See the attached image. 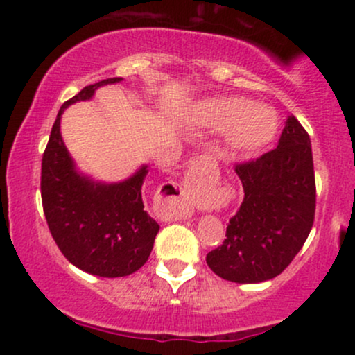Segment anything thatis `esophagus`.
Wrapping results in <instances>:
<instances>
[{"label":"esophagus","mask_w":355,"mask_h":355,"mask_svg":"<svg viewBox=\"0 0 355 355\" xmlns=\"http://www.w3.org/2000/svg\"><path fill=\"white\" fill-rule=\"evenodd\" d=\"M187 191H189V187H187V185H182V187H180V193H182V195H185Z\"/></svg>","instance_id":"1"}]
</instances>
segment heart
Masks as SVG:
<instances>
[{"instance_id":"heart-1","label":"heart","mask_w":355,"mask_h":355,"mask_svg":"<svg viewBox=\"0 0 355 355\" xmlns=\"http://www.w3.org/2000/svg\"><path fill=\"white\" fill-rule=\"evenodd\" d=\"M191 118L209 132H225V144L235 153H257L274 141L279 116L267 105L239 96H214L198 101Z\"/></svg>"}]
</instances>
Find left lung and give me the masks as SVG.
<instances>
[{
    "mask_svg": "<svg viewBox=\"0 0 355 355\" xmlns=\"http://www.w3.org/2000/svg\"><path fill=\"white\" fill-rule=\"evenodd\" d=\"M243 185L242 205L225 240L207 263L235 284L266 282L282 274L311 234L315 214L311 138L288 116L279 146L255 162L235 166Z\"/></svg>",
    "mask_w": 355,
    "mask_h": 355,
    "instance_id": "1",
    "label": "left lung"
}]
</instances>
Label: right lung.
<instances>
[{
    "label": "right lung",
    "mask_w": 355,
    "mask_h": 355,
    "mask_svg": "<svg viewBox=\"0 0 355 355\" xmlns=\"http://www.w3.org/2000/svg\"><path fill=\"white\" fill-rule=\"evenodd\" d=\"M121 80L88 85L61 105L42 164L43 210L56 245L80 270L107 279L144 267L160 230L141 200L148 165H141L125 180H95L78 170L61 138L60 125L70 105L92 100L100 87Z\"/></svg>",
    "instance_id": "obj_1"
}]
</instances>
